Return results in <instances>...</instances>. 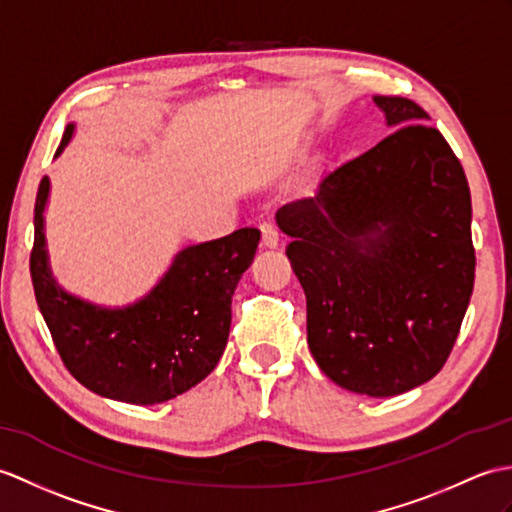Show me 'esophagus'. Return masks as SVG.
I'll list each match as a JSON object with an SVG mask.
<instances>
[{
    "instance_id": "obj_1",
    "label": "esophagus",
    "mask_w": 512,
    "mask_h": 512,
    "mask_svg": "<svg viewBox=\"0 0 512 512\" xmlns=\"http://www.w3.org/2000/svg\"><path fill=\"white\" fill-rule=\"evenodd\" d=\"M259 231H261V244H264L266 248H277L279 246L281 237H279V231L272 227V224H268V222L261 224Z\"/></svg>"
}]
</instances>
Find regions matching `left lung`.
<instances>
[{
  "label": "left lung",
  "mask_w": 512,
  "mask_h": 512,
  "mask_svg": "<svg viewBox=\"0 0 512 512\" xmlns=\"http://www.w3.org/2000/svg\"><path fill=\"white\" fill-rule=\"evenodd\" d=\"M395 133L277 211L307 299V344L358 395L417 388L447 362L475 279L465 170L417 102L375 95Z\"/></svg>",
  "instance_id": "obj_1"
}]
</instances>
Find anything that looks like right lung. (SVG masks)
<instances>
[{
	"label": "right lung",
	"mask_w": 512,
	"mask_h": 512,
	"mask_svg": "<svg viewBox=\"0 0 512 512\" xmlns=\"http://www.w3.org/2000/svg\"><path fill=\"white\" fill-rule=\"evenodd\" d=\"M74 137L65 128L56 157ZM50 178L43 176L34 202L30 275L39 310L67 371L106 399L152 406L202 382L229 340L231 299L253 264L257 229L187 246L161 281L126 307H100L65 292L47 261L43 211Z\"/></svg>",
	"instance_id": "obj_1"
}]
</instances>
